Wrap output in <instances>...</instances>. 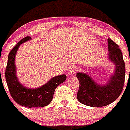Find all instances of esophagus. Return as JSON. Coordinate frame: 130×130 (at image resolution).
Segmentation results:
<instances>
[{"label": "esophagus", "mask_w": 130, "mask_h": 130, "mask_svg": "<svg viewBox=\"0 0 130 130\" xmlns=\"http://www.w3.org/2000/svg\"><path fill=\"white\" fill-rule=\"evenodd\" d=\"M78 71V68L76 66H71L69 68L68 70L67 71V73L69 75H75Z\"/></svg>", "instance_id": "esophagus-1"}]
</instances>
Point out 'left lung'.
<instances>
[{
    "label": "left lung",
    "instance_id": "1",
    "mask_svg": "<svg viewBox=\"0 0 130 130\" xmlns=\"http://www.w3.org/2000/svg\"><path fill=\"white\" fill-rule=\"evenodd\" d=\"M108 58L114 64L115 70L109 81L104 85L95 83L88 74L77 73L79 89L77 93L78 101L91 107L105 106L115 101L122 93L125 79V64L119 46L111 39H108Z\"/></svg>",
    "mask_w": 130,
    "mask_h": 130
}]
</instances>
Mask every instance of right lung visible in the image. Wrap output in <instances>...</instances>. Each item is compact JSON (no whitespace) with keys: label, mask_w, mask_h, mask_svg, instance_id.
Returning <instances> with one entry per match:
<instances>
[{"label":"right lung","mask_w":130,"mask_h":130,"mask_svg":"<svg viewBox=\"0 0 130 130\" xmlns=\"http://www.w3.org/2000/svg\"><path fill=\"white\" fill-rule=\"evenodd\" d=\"M31 39L30 37H24L9 52L5 77L9 93L17 104L28 108H39L46 106L52 102L55 90L66 80V75H60L53 77L44 85L35 89L28 88L19 83L16 74L15 56L20 45Z\"/></svg>","instance_id":"right-lung-1"}]
</instances>
